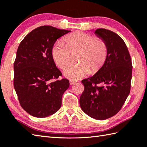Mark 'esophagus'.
Masks as SVG:
<instances>
[{
    "mask_svg": "<svg viewBox=\"0 0 147 147\" xmlns=\"http://www.w3.org/2000/svg\"><path fill=\"white\" fill-rule=\"evenodd\" d=\"M76 82V81H73V80H69V83H70V85H74V83H75Z\"/></svg>",
    "mask_w": 147,
    "mask_h": 147,
    "instance_id": "34e87169",
    "label": "esophagus"
}]
</instances>
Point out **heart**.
<instances>
[{"label":"heart","instance_id":"heart-1","mask_svg":"<svg viewBox=\"0 0 147 147\" xmlns=\"http://www.w3.org/2000/svg\"><path fill=\"white\" fill-rule=\"evenodd\" d=\"M65 44L58 41L53 45L51 55L55 64L64 69L71 62V53L77 52L76 64L65 69L64 75L71 80H77L90 72L95 73L104 65L107 57L108 47L100 38L82 32H76L64 37Z\"/></svg>","mask_w":147,"mask_h":147}]
</instances>
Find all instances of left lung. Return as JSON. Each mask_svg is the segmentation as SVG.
I'll use <instances>...</instances> for the list:
<instances>
[{
    "label": "left lung",
    "mask_w": 147,
    "mask_h": 147,
    "mask_svg": "<svg viewBox=\"0 0 147 147\" xmlns=\"http://www.w3.org/2000/svg\"><path fill=\"white\" fill-rule=\"evenodd\" d=\"M95 33L107 43V57L95 75L82 81L85 89L80 104L89 116L104 120L121 110L129 94L133 66L128 49L121 36L104 28L96 30Z\"/></svg>",
    "instance_id": "left-lung-1"
}]
</instances>
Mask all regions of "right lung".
<instances>
[{
  "mask_svg": "<svg viewBox=\"0 0 147 147\" xmlns=\"http://www.w3.org/2000/svg\"><path fill=\"white\" fill-rule=\"evenodd\" d=\"M51 26L32 30L18 47L14 62V87L24 111L36 117L57 112L62 96L69 86L53 61L51 49L59 38L70 32Z\"/></svg>",
  "mask_w": 147,
  "mask_h": 147,
  "instance_id": "1",
  "label": "right lung"
}]
</instances>
